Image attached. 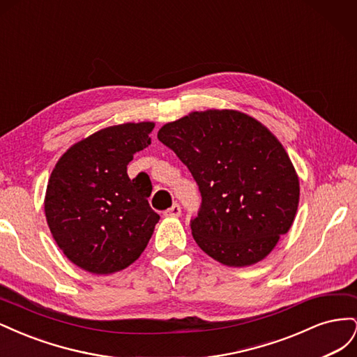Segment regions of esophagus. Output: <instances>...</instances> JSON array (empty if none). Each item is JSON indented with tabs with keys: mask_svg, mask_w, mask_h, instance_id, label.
<instances>
[{
	"mask_svg": "<svg viewBox=\"0 0 357 357\" xmlns=\"http://www.w3.org/2000/svg\"><path fill=\"white\" fill-rule=\"evenodd\" d=\"M180 214H181V207H180L178 204H174L171 208H168V210L164 213L165 218H178Z\"/></svg>",
	"mask_w": 357,
	"mask_h": 357,
	"instance_id": "obj_1",
	"label": "esophagus"
}]
</instances>
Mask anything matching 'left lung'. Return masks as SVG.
I'll return each mask as SVG.
<instances>
[{
    "mask_svg": "<svg viewBox=\"0 0 357 357\" xmlns=\"http://www.w3.org/2000/svg\"><path fill=\"white\" fill-rule=\"evenodd\" d=\"M159 142L192 172L202 197L193 240L214 261L261 262L294 225L299 178L283 144L238 110L192 112L165 123Z\"/></svg>",
    "mask_w": 357,
    "mask_h": 357,
    "instance_id": "1",
    "label": "left lung"
}]
</instances>
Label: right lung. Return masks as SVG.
<instances>
[{
  "label": "right lung",
  "instance_id": "right-lung-1",
  "mask_svg": "<svg viewBox=\"0 0 357 357\" xmlns=\"http://www.w3.org/2000/svg\"><path fill=\"white\" fill-rule=\"evenodd\" d=\"M153 122L104 128L73 144L53 168L45 214L53 240L91 274L128 268L152 238L159 214L150 208V180L128 177L126 167L146 149Z\"/></svg>",
  "mask_w": 357,
  "mask_h": 357
}]
</instances>
